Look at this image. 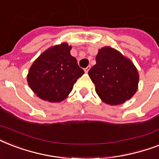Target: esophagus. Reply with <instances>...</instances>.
<instances>
[{
	"instance_id": "34e87169",
	"label": "esophagus",
	"mask_w": 159,
	"mask_h": 159,
	"mask_svg": "<svg viewBox=\"0 0 159 159\" xmlns=\"http://www.w3.org/2000/svg\"><path fill=\"white\" fill-rule=\"evenodd\" d=\"M90 68H91V66H87V67H86V68H84V71H85V72H88V71H89L90 70Z\"/></svg>"
}]
</instances>
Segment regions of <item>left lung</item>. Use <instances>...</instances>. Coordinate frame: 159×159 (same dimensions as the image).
Masks as SVG:
<instances>
[{"instance_id":"obj_1","label":"left lung","mask_w":159,"mask_h":159,"mask_svg":"<svg viewBox=\"0 0 159 159\" xmlns=\"http://www.w3.org/2000/svg\"><path fill=\"white\" fill-rule=\"evenodd\" d=\"M96 61L88 74L100 98L111 106L130 99L139 83V72L133 62L111 47L99 49Z\"/></svg>"}]
</instances>
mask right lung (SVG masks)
I'll list each match as a JSON object with an SVG mask.
<instances>
[{"instance_id":"add662e5","label":"right lung","mask_w":159,"mask_h":159,"mask_svg":"<svg viewBox=\"0 0 159 159\" xmlns=\"http://www.w3.org/2000/svg\"><path fill=\"white\" fill-rule=\"evenodd\" d=\"M67 43L55 45L44 51L29 70L27 81L37 97L49 102H60L72 92L73 85L84 71Z\"/></svg>"}]
</instances>
